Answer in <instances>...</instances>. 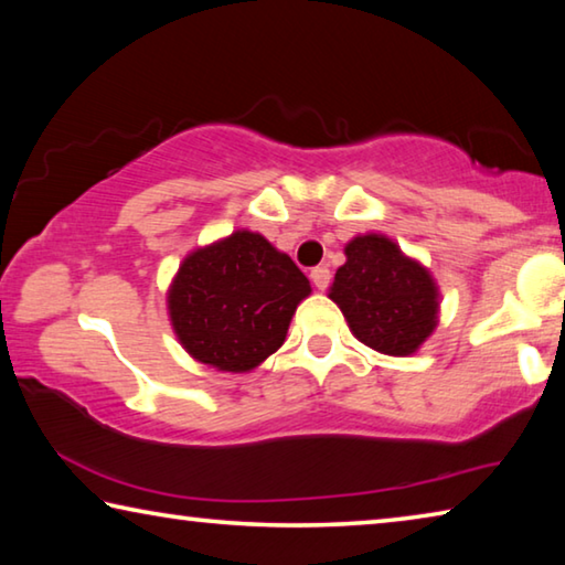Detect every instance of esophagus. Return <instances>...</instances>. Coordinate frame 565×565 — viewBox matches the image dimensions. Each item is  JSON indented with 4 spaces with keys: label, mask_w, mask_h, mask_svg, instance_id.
I'll list each match as a JSON object with an SVG mask.
<instances>
[{
    "label": "esophagus",
    "mask_w": 565,
    "mask_h": 565,
    "mask_svg": "<svg viewBox=\"0 0 565 565\" xmlns=\"http://www.w3.org/2000/svg\"><path fill=\"white\" fill-rule=\"evenodd\" d=\"M311 281L317 289H327L329 281H331V271L327 269V266H317V269H311Z\"/></svg>",
    "instance_id": "esophagus-1"
}]
</instances>
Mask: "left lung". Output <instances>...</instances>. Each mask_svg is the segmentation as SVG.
<instances>
[{"instance_id":"left-lung-1","label":"left lung","mask_w":565,"mask_h":565,"mask_svg":"<svg viewBox=\"0 0 565 565\" xmlns=\"http://www.w3.org/2000/svg\"><path fill=\"white\" fill-rule=\"evenodd\" d=\"M329 296L353 337L388 356H408L436 329L438 291L431 274L381 234L347 244V264L333 276Z\"/></svg>"}]
</instances>
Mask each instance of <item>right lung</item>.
Segmentation results:
<instances>
[{
  "label": "right lung",
  "mask_w": 565,
  "mask_h": 565,
  "mask_svg": "<svg viewBox=\"0 0 565 565\" xmlns=\"http://www.w3.org/2000/svg\"><path fill=\"white\" fill-rule=\"evenodd\" d=\"M309 279L262 234L234 232L189 254L169 289V317L191 356L252 371L281 347Z\"/></svg>",
  "instance_id": "1"
}]
</instances>
